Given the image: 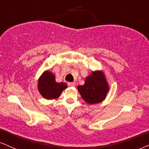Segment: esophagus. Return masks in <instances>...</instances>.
<instances>
[{"label":"esophagus","instance_id":"34e87169","mask_svg":"<svg viewBox=\"0 0 149 149\" xmlns=\"http://www.w3.org/2000/svg\"><path fill=\"white\" fill-rule=\"evenodd\" d=\"M68 85L70 86V87H74V86H76V84H75L74 82H68Z\"/></svg>","mask_w":149,"mask_h":149}]
</instances>
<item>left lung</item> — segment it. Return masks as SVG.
<instances>
[{
    "mask_svg": "<svg viewBox=\"0 0 149 149\" xmlns=\"http://www.w3.org/2000/svg\"><path fill=\"white\" fill-rule=\"evenodd\" d=\"M77 90L83 100L92 105L105 100L110 88L104 72L95 70L86 78L84 85L77 86Z\"/></svg>",
    "mask_w": 149,
    "mask_h": 149,
    "instance_id": "obj_1",
    "label": "left lung"
}]
</instances>
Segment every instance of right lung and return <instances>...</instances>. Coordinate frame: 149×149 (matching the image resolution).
Returning a JSON list of instances; mask_svg holds the SVG:
<instances>
[{"label": "right lung", "instance_id": "1", "mask_svg": "<svg viewBox=\"0 0 149 149\" xmlns=\"http://www.w3.org/2000/svg\"><path fill=\"white\" fill-rule=\"evenodd\" d=\"M38 91L43 98L47 100L57 99L65 88L67 84L56 81L55 76L51 71L45 70L38 79Z\"/></svg>", "mask_w": 149, "mask_h": 149}]
</instances>
